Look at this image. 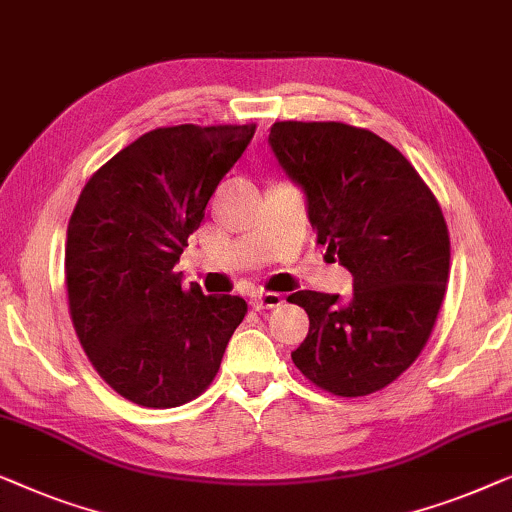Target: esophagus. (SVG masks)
<instances>
[{
    "label": "esophagus",
    "mask_w": 512,
    "mask_h": 512,
    "mask_svg": "<svg viewBox=\"0 0 512 512\" xmlns=\"http://www.w3.org/2000/svg\"><path fill=\"white\" fill-rule=\"evenodd\" d=\"M283 304V297L278 292H259L253 299L255 311H264V308H278Z\"/></svg>",
    "instance_id": "34e87169"
}]
</instances>
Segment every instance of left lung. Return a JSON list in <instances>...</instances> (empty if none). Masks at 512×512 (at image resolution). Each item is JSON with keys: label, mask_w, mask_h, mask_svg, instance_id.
<instances>
[{"label": "left lung", "mask_w": 512, "mask_h": 512, "mask_svg": "<svg viewBox=\"0 0 512 512\" xmlns=\"http://www.w3.org/2000/svg\"><path fill=\"white\" fill-rule=\"evenodd\" d=\"M269 143L306 192L320 246L352 273V299L301 290L308 313L292 362L320 390L366 397L420 357L450 276V234L434 192L392 143L345 122L285 120Z\"/></svg>", "instance_id": "8db88e82"}]
</instances>
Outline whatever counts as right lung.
I'll use <instances>...</instances> for the list:
<instances>
[{"instance_id": "obj_1", "label": "right lung", "mask_w": 512, "mask_h": 512, "mask_svg": "<svg viewBox=\"0 0 512 512\" xmlns=\"http://www.w3.org/2000/svg\"><path fill=\"white\" fill-rule=\"evenodd\" d=\"M255 125L143 134L85 183L67 227L69 315L85 355L120 397L174 408L213 383L241 297L183 287L176 262Z\"/></svg>"}]
</instances>
